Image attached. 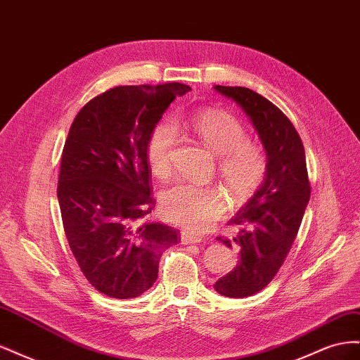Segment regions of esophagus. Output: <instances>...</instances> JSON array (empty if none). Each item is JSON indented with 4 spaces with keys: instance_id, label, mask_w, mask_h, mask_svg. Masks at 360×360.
Listing matches in <instances>:
<instances>
[{
    "instance_id": "obj_1",
    "label": "esophagus",
    "mask_w": 360,
    "mask_h": 360,
    "mask_svg": "<svg viewBox=\"0 0 360 360\" xmlns=\"http://www.w3.org/2000/svg\"><path fill=\"white\" fill-rule=\"evenodd\" d=\"M181 243L183 245H197V243H201L202 238L198 237V236H193L188 231H181Z\"/></svg>"
}]
</instances>
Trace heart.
Here are the masks:
<instances>
[{
	"mask_svg": "<svg viewBox=\"0 0 360 360\" xmlns=\"http://www.w3.org/2000/svg\"><path fill=\"white\" fill-rule=\"evenodd\" d=\"M191 124L201 143L217 155V169L228 191L237 201L249 198L264 183L269 171L266 150L248 139L245 126L222 110H204L195 114ZM177 126L160 120L151 129L146 144L150 171L158 179L171 172L172 148ZM226 210V197L214 184L177 181L160 195V212L165 219L193 233H202L221 219Z\"/></svg>",
	"mask_w": 360,
	"mask_h": 360,
	"instance_id": "b5f03b06",
	"label": "heart"
}]
</instances>
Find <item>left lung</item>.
Wrapping results in <instances>:
<instances>
[{"mask_svg":"<svg viewBox=\"0 0 360 360\" xmlns=\"http://www.w3.org/2000/svg\"><path fill=\"white\" fill-rule=\"evenodd\" d=\"M252 120L269 159L264 183L230 224L233 238L217 240L234 248L238 264L213 285L226 297H249L267 287L290 252L311 197L304 148L296 127L276 105L245 86L214 85Z\"/></svg>","mask_w":360,"mask_h":360,"instance_id":"obj_1","label":"left lung"}]
</instances>
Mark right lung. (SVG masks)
Segmentation results:
<instances>
[{
  "label": "right lung",
  "instance_id": "add662e5",
  "mask_svg": "<svg viewBox=\"0 0 360 360\" xmlns=\"http://www.w3.org/2000/svg\"><path fill=\"white\" fill-rule=\"evenodd\" d=\"M186 84L120 85L86 102L64 143L58 202L72 254L90 284L130 299L155 284L162 252L179 231L150 222L155 209L146 144Z\"/></svg>",
  "mask_w": 360,
  "mask_h": 360
}]
</instances>
